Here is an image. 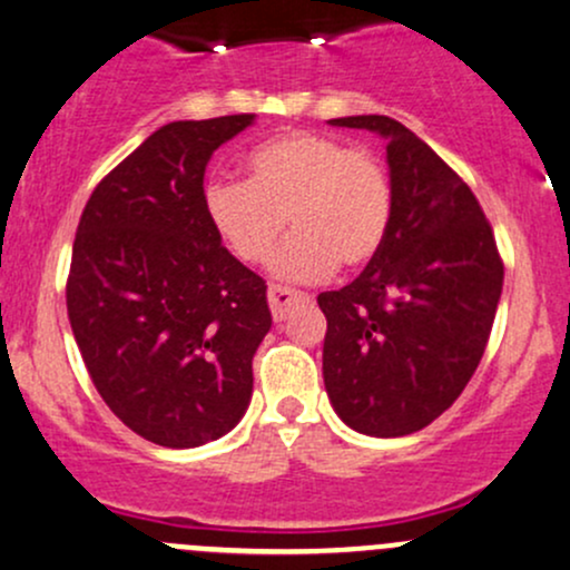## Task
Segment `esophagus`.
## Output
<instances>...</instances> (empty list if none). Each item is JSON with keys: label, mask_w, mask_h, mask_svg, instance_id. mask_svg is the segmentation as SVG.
I'll return each mask as SVG.
<instances>
[{"label": "esophagus", "mask_w": 570, "mask_h": 570, "mask_svg": "<svg viewBox=\"0 0 570 570\" xmlns=\"http://www.w3.org/2000/svg\"><path fill=\"white\" fill-rule=\"evenodd\" d=\"M305 292L301 289H292V286H269L267 289V301H269V311H273L275 320H286V314H289V308L295 303L305 301Z\"/></svg>", "instance_id": "1"}]
</instances>
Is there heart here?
I'll use <instances>...</instances> for the list:
<instances>
[{"instance_id":"b5f03b06","label":"heart","mask_w":570,"mask_h":570,"mask_svg":"<svg viewBox=\"0 0 570 570\" xmlns=\"http://www.w3.org/2000/svg\"><path fill=\"white\" fill-rule=\"evenodd\" d=\"M248 179H209L202 209L224 248L245 265L273 256L286 281H320L335 267L376 259L393 224V183L374 153L314 130H289L256 144Z\"/></svg>"}]
</instances>
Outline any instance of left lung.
<instances>
[{"instance_id":"obj_1","label":"left lung","mask_w":570,"mask_h":570,"mask_svg":"<svg viewBox=\"0 0 570 570\" xmlns=\"http://www.w3.org/2000/svg\"><path fill=\"white\" fill-rule=\"evenodd\" d=\"M387 139L393 224L352 284L322 292V374L361 434L429 426L475 374L502 292V256L470 185L410 128L380 114L331 119Z\"/></svg>"}]
</instances>
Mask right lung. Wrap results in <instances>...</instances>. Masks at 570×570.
Instances as JSON below:
<instances>
[{"label":"right lung","instance_id":"obj_1","mask_svg":"<svg viewBox=\"0 0 570 570\" xmlns=\"http://www.w3.org/2000/svg\"><path fill=\"white\" fill-rule=\"evenodd\" d=\"M254 114L155 130L98 183L73 239L68 320L100 399L164 448L218 440L245 415L273 316L262 275L202 209L207 160Z\"/></svg>","mask_w":570,"mask_h":570}]
</instances>
